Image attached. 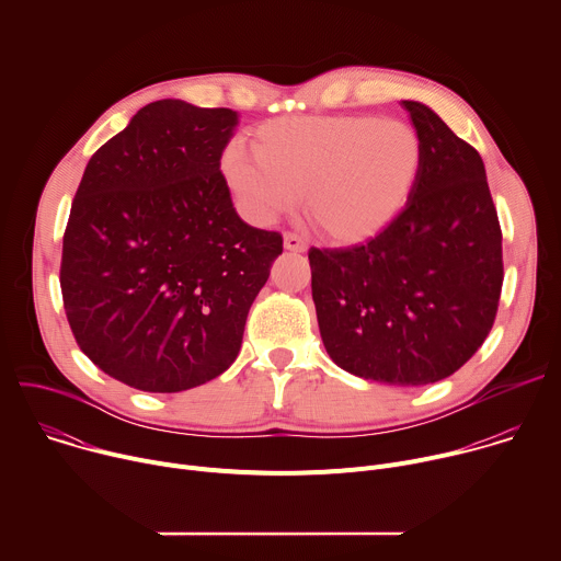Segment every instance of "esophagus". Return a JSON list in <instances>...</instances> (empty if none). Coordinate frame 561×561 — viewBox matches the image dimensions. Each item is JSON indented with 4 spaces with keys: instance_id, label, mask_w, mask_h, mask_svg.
Listing matches in <instances>:
<instances>
[{
    "instance_id": "obj_1",
    "label": "esophagus",
    "mask_w": 561,
    "mask_h": 561,
    "mask_svg": "<svg viewBox=\"0 0 561 561\" xmlns=\"http://www.w3.org/2000/svg\"><path fill=\"white\" fill-rule=\"evenodd\" d=\"M284 247H286L288 251H295V253H304V251L308 249L306 239L299 237L297 232H286V234H284Z\"/></svg>"
}]
</instances>
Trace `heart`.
<instances>
[{
  "label": "heart",
  "mask_w": 561,
  "mask_h": 561,
  "mask_svg": "<svg viewBox=\"0 0 561 561\" xmlns=\"http://www.w3.org/2000/svg\"><path fill=\"white\" fill-rule=\"evenodd\" d=\"M422 164L417 133L373 115L284 117L264 124L255 154L221 157L226 186L249 221L273 224L306 193L312 221L335 242L383 230L413 193Z\"/></svg>",
  "instance_id": "obj_1"
}]
</instances>
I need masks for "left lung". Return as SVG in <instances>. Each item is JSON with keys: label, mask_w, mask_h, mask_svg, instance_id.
<instances>
[{"label": "left lung", "mask_w": 561, "mask_h": 561, "mask_svg": "<svg viewBox=\"0 0 561 561\" xmlns=\"http://www.w3.org/2000/svg\"><path fill=\"white\" fill-rule=\"evenodd\" d=\"M422 146L417 182L366 244L310 249L331 359L364 379L435 383L489 337L502 295V228L479 152L437 113L402 102Z\"/></svg>", "instance_id": "obj_1"}]
</instances>
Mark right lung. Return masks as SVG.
I'll list each match as a JSON object with an SVG mask.
<instances>
[{"label": "right lung", "instance_id": "right-lung-1", "mask_svg": "<svg viewBox=\"0 0 561 561\" xmlns=\"http://www.w3.org/2000/svg\"><path fill=\"white\" fill-rule=\"evenodd\" d=\"M230 108L159 100L93 157L64 230L59 284L77 346L117 381L180 392L221 375L282 255L237 215L219 171Z\"/></svg>", "mask_w": 561, "mask_h": 561}]
</instances>
